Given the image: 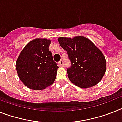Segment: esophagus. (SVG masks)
<instances>
[{
	"label": "esophagus",
	"instance_id": "obj_1",
	"mask_svg": "<svg viewBox=\"0 0 122 122\" xmlns=\"http://www.w3.org/2000/svg\"><path fill=\"white\" fill-rule=\"evenodd\" d=\"M59 65L61 66V67H63V66H64V63H63V61H62V60H61V61L59 62Z\"/></svg>",
	"mask_w": 122,
	"mask_h": 122
}]
</instances>
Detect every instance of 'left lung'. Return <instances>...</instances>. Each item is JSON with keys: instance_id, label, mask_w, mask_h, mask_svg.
I'll use <instances>...</instances> for the list:
<instances>
[{"instance_id": "left-lung-1", "label": "left lung", "mask_w": 122, "mask_h": 122, "mask_svg": "<svg viewBox=\"0 0 122 122\" xmlns=\"http://www.w3.org/2000/svg\"><path fill=\"white\" fill-rule=\"evenodd\" d=\"M58 41L67 51L71 62L67 76L74 84L87 89L97 84L106 71V61L101 50L82 36L59 37Z\"/></svg>"}]
</instances>
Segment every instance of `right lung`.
I'll return each mask as SVG.
<instances>
[{
  "mask_svg": "<svg viewBox=\"0 0 122 122\" xmlns=\"http://www.w3.org/2000/svg\"><path fill=\"white\" fill-rule=\"evenodd\" d=\"M51 40L35 38L26 45L16 61L18 77L23 84L33 90H43L53 84L58 67L49 51Z\"/></svg>",
  "mask_w": 122,
  "mask_h": 122,
  "instance_id": "right-lung-1",
  "label": "right lung"
}]
</instances>
